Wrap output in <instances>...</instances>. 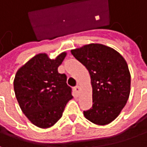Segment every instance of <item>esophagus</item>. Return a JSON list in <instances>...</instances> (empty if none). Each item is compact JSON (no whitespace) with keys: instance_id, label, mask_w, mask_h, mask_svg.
<instances>
[{"instance_id":"esophagus-1","label":"esophagus","mask_w":147,"mask_h":147,"mask_svg":"<svg viewBox=\"0 0 147 147\" xmlns=\"http://www.w3.org/2000/svg\"><path fill=\"white\" fill-rule=\"evenodd\" d=\"M74 89H75V91H76V94H79V93H80V87H79V86H76V87L74 88Z\"/></svg>"}]
</instances>
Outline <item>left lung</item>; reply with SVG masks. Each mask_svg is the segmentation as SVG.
Wrapping results in <instances>:
<instances>
[{"label":"left lung","instance_id":"1","mask_svg":"<svg viewBox=\"0 0 147 147\" xmlns=\"http://www.w3.org/2000/svg\"><path fill=\"white\" fill-rule=\"evenodd\" d=\"M71 53L89 71L93 88V106L84 111L92 123L105 125L112 122L129 99L131 76L124 58L114 49L89 44L72 49Z\"/></svg>","mask_w":147,"mask_h":147}]
</instances>
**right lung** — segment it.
Segmentation results:
<instances>
[{
	"label": "right lung",
	"instance_id": "1",
	"mask_svg": "<svg viewBox=\"0 0 147 147\" xmlns=\"http://www.w3.org/2000/svg\"><path fill=\"white\" fill-rule=\"evenodd\" d=\"M66 55L63 52L50 59L46 53L36 54L15 75L13 89L19 107L39 128L47 129L57 123L67 102L73 98L67 76L58 71Z\"/></svg>",
	"mask_w": 147,
	"mask_h": 147
}]
</instances>
